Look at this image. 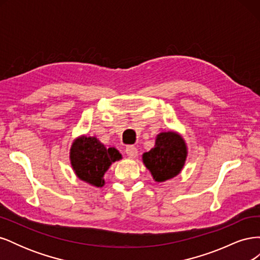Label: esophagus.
Here are the masks:
<instances>
[{
  "mask_svg": "<svg viewBox=\"0 0 260 260\" xmlns=\"http://www.w3.org/2000/svg\"><path fill=\"white\" fill-rule=\"evenodd\" d=\"M124 152L130 157V158H135V157L138 155V148L133 145H128L125 147Z\"/></svg>",
  "mask_w": 260,
  "mask_h": 260,
  "instance_id": "obj_1",
  "label": "esophagus"
}]
</instances>
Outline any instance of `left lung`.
Here are the masks:
<instances>
[{"instance_id":"obj_1","label":"left lung","mask_w":260,"mask_h":260,"mask_svg":"<svg viewBox=\"0 0 260 260\" xmlns=\"http://www.w3.org/2000/svg\"><path fill=\"white\" fill-rule=\"evenodd\" d=\"M186 158L183 139L174 132H162L156 139L155 147L143 154L146 168L155 181L168 180L180 174Z\"/></svg>"}]
</instances>
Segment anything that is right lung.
Masks as SVG:
<instances>
[{"mask_svg":"<svg viewBox=\"0 0 260 260\" xmlns=\"http://www.w3.org/2000/svg\"><path fill=\"white\" fill-rule=\"evenodd\" d=\"M120 158L121 155L116 148H106L94 137L77 139L70 149V159L78 178L95 186L104 184L106 170Z\"/></svg>","mask_w":260,"mask_h":260,"instance_id":"1","label":"right lung"}]
</instances>
